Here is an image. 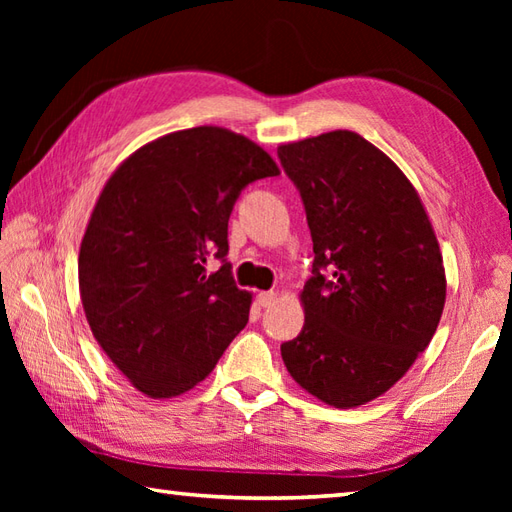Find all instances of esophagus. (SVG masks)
<instances>
[{"label": "esophagus", "instance_id": "1", "mask_svg": "<svg viewBox=\"0 0 512 512\" xmlns=\"http://www.w3.org/2000/svg\"><path fill=\"white\" fill-rule=\"evenodd\" d=\"M275 299H277V292H273V290H268V292H259V295H257V303H259V306H262V308L273 306Z\"/></svg>", "mask_w": 512, "mask_h": 512}]
</instances>
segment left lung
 <instances>
[{"mask_svg":"<svg viewBox=\"0 0 512 512\" xmlns=\"http://www.w3.org/2000/svg\"><path fill=\"white\" fill-rule=\"evenodd\" d=\"M312 235L306 323L281 343L290 376L334 407H358L396 385L427 350L447 279L416 189L354 132L277 149Z\"/></svg>","mask_w":512,"mask_h":512,"instance_id":"left-lung-1","label":"left lung"}]
</instances>
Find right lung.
Returning <instances> with one entry per match:
<instances>
[{
    "instance_id": "add662e5",
    "label": "right lung",
    "mask_w": 512,
    "mask_h": 512,
    "mask_svg": "<svg viewBox=\"0 0 512 512\" xmlns=\"http://www.w3.org/2000/svg\"><path fill=\"white\" fill-rule=\"evenodd\" d=\"M270 176L275 160L248 138L193 127L140 147L107 180L81 242L79 290L94 339L143 394H184L244 330L250 295L226 259L228 217Z\"/></svg>"
}]
</instances>
